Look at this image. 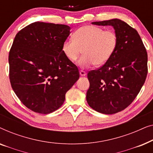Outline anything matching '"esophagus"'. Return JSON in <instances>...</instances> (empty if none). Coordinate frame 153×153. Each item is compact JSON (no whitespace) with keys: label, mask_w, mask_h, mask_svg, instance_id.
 Returning <instances> with one entry per match:
<instances>
[{"label":"esophagus","mask_w":153,"mask_h":153,"mask_svg":"<svg viewBox=\"0 0 153 153\" xmlns=\"http://www.w3.org/2000/svg\"><path fill=\"white\" fill-rule=\"evenodd\" d=\"M79 74H80L81 76H85V75H86V72H84V71H83V70H81L80 72H79Z\"/></svg>","instance_id":"esophagus-1"}]
</instances>
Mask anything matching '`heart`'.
<instances>
[{
	"mask_svg": "<svg viewBox=\"0 0 153 153\" xmlns=\"http://www.w3.org/2000/svg\"><path fill=\"white\" fill-rule=\"evenodd\" d=\"M73 39H67L62 45V51L67 58L75 61L83 51L78 61L81 68H89L94 64L102 66L106 63L116 51L118 37L112 30L87 25L76 30Z\"/></svg>",
	"mask_w": 153,
	"mask_h": 153,
	"instance_id": "obj_1",
	"label": "heart"
}]
</instances>
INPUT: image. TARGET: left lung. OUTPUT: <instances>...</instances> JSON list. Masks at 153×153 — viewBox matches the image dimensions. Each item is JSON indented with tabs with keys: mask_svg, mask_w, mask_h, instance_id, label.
<instances>
[{
	"mask_svg": "<svg viewBox=\"0 0 153 153\" xmlns=\"http://www.w3.org/2000/svg\"><path fill=\"white\" fill-rule=\"evenodd\" d=\"M111 26L118 37L116 51L101 68L88 73V105L96 111L114 114L134 101L148 74V54L139 33L118 19L92 22Z\"/></svg>",
	"mask_w": 153,
	"mask_h": 153,
	"instance_id": "8db88e82",
	"label": "left lung"
}]
</instances>
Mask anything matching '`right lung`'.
<instances>
[{
  "label": "right lung",
  "mask_w": 153,
  "mask_h": 153,
  "mask_svg": "<svg viewBox=\"0 0 153 153\" xmlns=\"http://www.w3.org/2000/svg\"><path fill=\"white\" fill-rule=\"evenodd\" d=\"M70 29L37 22L14 37L9 53L10 83L21 102L33 111L48 114L59 108L79 78L77 67L62 51Z\"/></svg>",
  "instance_id": "right-lung-1"
}]
</instances>
